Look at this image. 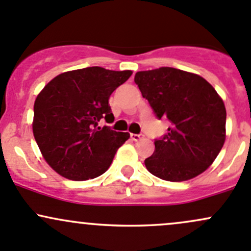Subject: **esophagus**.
Returning a JSON list of instances; mask_svg holds the SVG:
<instances>
[{
	"label": "esophagus",
	"instance_id": "obj_1",
	"mask_svg": "<svg viewBox=\"0 0 251 251\" xmlns=\"http://www.w3.org/2000/svg\"><path fill=\"white\" fill-rule=\"evenodd\" d=\"M142 138H144L143 134H136V133L131 134V139H132V141H134V142L139 141V139H142Z\"/></svg>",
	"mask_w": 251,
	"mask_h": 251
}]
</instances>
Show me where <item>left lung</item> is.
<instances>
[{
  "instance_id": "left-lung-1",
  "label": "left lung",
  "mask_w": 251,
  "mask_h": 251,
  "mask_svg": "<svg viewBox=\"0 0 251 251\" xmlns=\"http://www.w3.org/2000/svg\"><path fill=\"white\" fill-rule=\"evenodd\" d=\"M142 96L156 118L172 126L155 139V151L144 161L147 170L168 181L195 178L209 167L226 138V109L215 89L199 75L160 67L134 75Z\"/></svg>"
}]
</instances>
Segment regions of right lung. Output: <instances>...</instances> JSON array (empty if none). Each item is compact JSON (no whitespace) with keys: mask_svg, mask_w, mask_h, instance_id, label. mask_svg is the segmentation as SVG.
<instances>
[{"mask_svg":"<svg viewBox=\"0 0 251 251\" xmlns=\"http://www.w3.org/2000/svg\"><path fill=\"white\" fill-rule=\"evenodd\" d=\"M131 75L94 66L61 73L39 92L33 107V136L55 172L79 181L109 168L130 133L101 128L99 121L114 119L108 100Z\"/></svg>","mask_w":251,"mask_h":251,"instance_id":"obj_1","label":"right lung"}]
</instances>
